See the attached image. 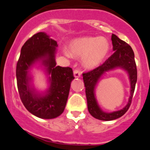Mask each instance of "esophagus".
Wrapping results in <instances>:
<instances>
[{"instance_id":"1","label":"esophagus","mask_w":150,"mask_h":150,"mask_svg":"<svg viewBox=\"0 0 150 150\" xmlns=\"http://www.w3.org/2000/svg\"><path fill=\"white\" fill-rule=\"evenodd\" d=\"M74 76L75 78H79L81 77V71L79 70V69H75L74 71Z\"/></svg>"}]
</instances>
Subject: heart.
<instances>
[{
    "label": "heart",
    "mask_w": 150,
    "mask_h": 150,
    "mask_svg": "<svg viewBox=\"0 0 150 150\" xmlns=\"http://www.w3.org/2000/svg\"><path fill=\"white\" fill-rule=\"evenodd\" d=\"M69 50H65L67 57L83 56L84 66L93 69L103 62L109 52L110 44L103 37H84L72 41L69 44Z\"/></svg>",
    "instance_id": "1"
}]
</instances>
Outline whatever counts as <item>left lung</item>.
Instances as JSON below:
<instances>
[{
	"mask_svg": "<svg viewBox=\"0 0 150 150\" xmlns=\"http://www.w3.org/2000/svg\"><path fill=\"white\" fill-rule=\"evenodd\" d=\"M111 40L113 54L103 64L93 70L83 74L85 87L87 107L89 113L93 117L102 121L116 120L126 113L130 107L137 81V69L134 60V54L130 46L120 40L115 35L112 34ZM117 67L124 69L129 73L131 82V96L127 106L122 110L112 113H106L98 106L95 97V88L101 76L106 71Z\"/></svg>",
	"mask_w": 150,
	"mask_h": 150,
	"instance_id": "1",
	"label": "left lung"
}]
</instances>
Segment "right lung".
Listing matches in <instances>:
<instances>
[{
    "label": "right lung",
    "mask_w": 150,
    "mask_h": 150,
    "mask_svg": "<svg viewBox=\"0 0 150 150\" xmlns=\"http://www.w3.org/2000/svg\"><path fill=\"white\" fill-rule=\"evenodd\" d=\"M58 46L55 40L44 32L35 34L21 48L16 66L18 89L25 108L42 119H53L64 111L71 82L74 79L72 69L56 66L55 53ZM41 61L49 75L50 87L44 95L36 92L30 83L28 71L33 64Z\"/></svg>",
    "instance_id": "add662e5"
}]
</instances>
